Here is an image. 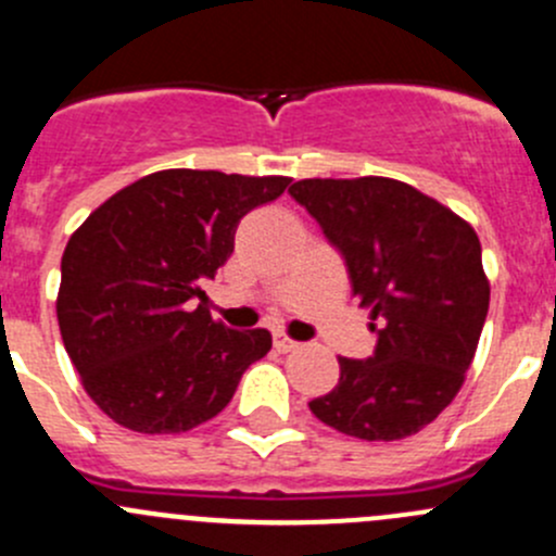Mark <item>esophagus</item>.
<instances>
[{
    "mask_svg": "<svg viewBox=\"0 0 556 556\" xmlns=\"http://www.w3.org/2000/svg\"><path fill=\"white\" fill-rule=\"evenodd\" d=\"M274 346H277V352H293L299 350V341L290 339L288 333H274Z\"/></svg>",
    "mask_w": 556,
    "mask_h": 556,
    "instance_id": "34e87169",
    "label": "esophagus"
}]
</instances>
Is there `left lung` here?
Instances as JSON below:
<instances>
[{
    "instance_id": "1",
    "label": "left lung",
    "mask_w": 556,
    "mask_h": 556,
    "mask_svg": "<svg viewBox=\"0 0 556 556\" xmlns=\"http://www.w3.org/2000/svg\"><path fill=\"white\" fill-rule=\"evenodd\" d=\"M290 195L339 247L377 350L339 357V384L312 414L344 435L397 441L454 401L479 346L490 279L470 223L390 177L299 179Z\"/></svg>"
}]
</instances>
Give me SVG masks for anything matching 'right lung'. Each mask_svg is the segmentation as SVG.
I'll list each match as a JSON object with an SVG mask.
<instances>
[{"label":"right lung","mask_w":556,"mask_h":556,"mask_svg":"<svg viewBox=\"0 0 556 556\" xmlns=\"http://www.w3.org/2000/svg\"><path fill=\"white\" fill-rule=\"evenodd\" d=\"M290 177L164 169L126 185L66 242L55 299L61 339L91 401L134 433H185L217 417L271 350L204 306L239 220Z\"/></svg>","instance_id":"add662e5"}]
</instances>
